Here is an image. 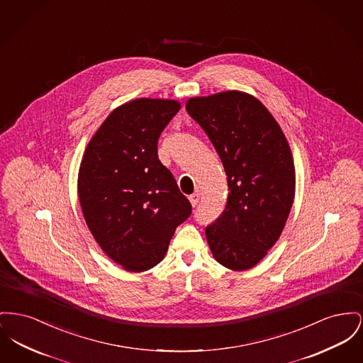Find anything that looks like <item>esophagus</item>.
Here are the masks:
<instances>
[{"label": "esophagus", "instance_id": "esophagus-1", "mask_svg": "<svg viewBox=\"0 0 363 363\" xmlns=\"http://www.w3.org/2000/svg\"><path fill=\"white\" fill-rule=\"evenodd\" d=\"M199 200H200V194L199 193H193L189 196V201L192 204V207H196L199 204Z\"/></svg>", "mask_w": 363, "mask_h": 363}]
</instances>
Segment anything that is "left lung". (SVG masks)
Wrapping results in <instances>:
<instances>
[{"mask_svg":"<svg viewBox=\"0 0 363 363\" xmlns=\"http://www.w3.org/2000/svg\"><path fill=\"white\" fill-rule=\"evenodd\" d=\"M186 111L213 143L228 179L226 207L206 228L208 247L219 264L248 270L277 242L291 213L292 150L274 116L250 93L191 97Z\"/></svg>","mask_w":363,"mask_h":363,"instance_id":"obj_1","label":"left lung"}]
</instances>
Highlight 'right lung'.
<instances>
[{
    "label": "right lung",
    "mask_w": 363,
    "mask_h": 363,
    "mask_svg": "<svg viewBox=\"0 0 363 363\" xmlns=\"http://www.w3.org/2000/svg\"><path fill=\"white\" fill-rule=\"evenodd\" d=\"M169 99H135L115 108L86 145L78 197L90 233L133 273L163 260L171 237L192 211L157 157L163 128L179 111Z\"/></svg>",
    "instance_id": "right-lung-1"
}]
</instances>
